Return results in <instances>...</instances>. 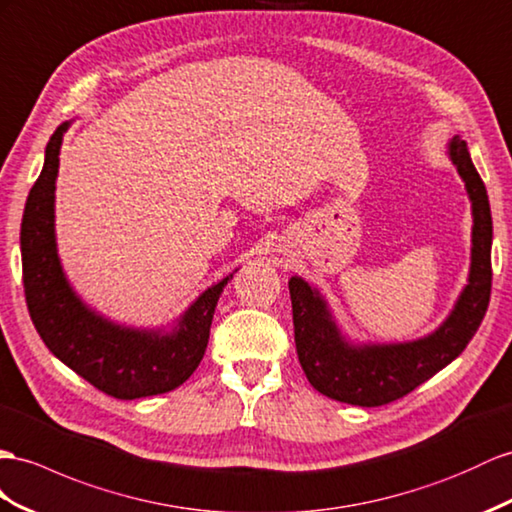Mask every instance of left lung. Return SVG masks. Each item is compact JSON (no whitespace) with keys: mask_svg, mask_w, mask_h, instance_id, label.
I'll use <instances>...</instances> for the list:
<instances>
[{"mask_svg":"<svg viewBox=\"0 0 512 512\" xmlns=\"http://www.w3.org/2000/svg\"><path fill=\"white\" fill-rule=\"evenodd\" d=\"M450 157L474 207L469 285L439 331L411 344L352 348L337 333L324 300L294 277L290 281L294 342L309 383L324 396L357 406L398 400L452 363L476 335L491 298L493 222L487 188L471 164L467 142L454 138Z\"/></svg>","mask_w":512,"mask_h":512,"instance_id":"left-lung-1","label":"left lung"}]
</instances>
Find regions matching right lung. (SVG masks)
Listing matches in <instances>:
<instances>
[{
	"instance_id": "obj_1",
	"label": "right lung",
	"mask_w": 512,
	"mask_h": 512,
	"mask_svg": "<svg viewBox=\"0 0 512 512\" xmlns=\"http://www.w3.org/2000/svg\"><path fill=\"white\" fill-rule=\"evenodd\" d=\"M62 123L47 142L45 166L34 181L21 222L23 290L45 346L99 391L119 400L157 396L186 383L205 355L209 326L227 279L209 287L168 335L114 326L88 311L64 279L54 238V190Z\"/></svg>"
}]
</instances>
